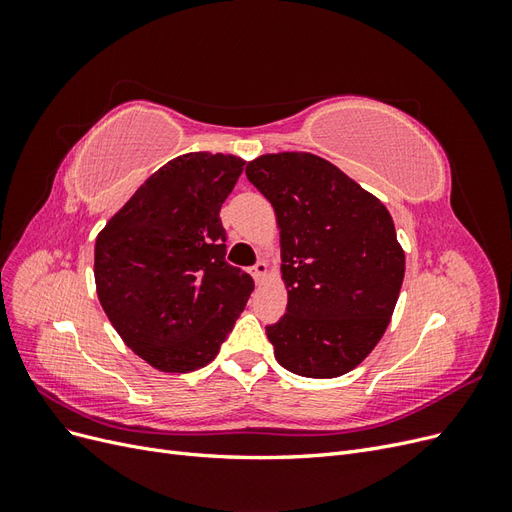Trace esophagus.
Here are the masks:
<instances>
[{"label":"esophagus","instance_id":"34e87169","mask_svg":"<svg viewBox=\"0 0 512 512\" xmlns=\"http://www.w3.org/2000/svg\"><path fill=\"white\" fill-rule=\"evenodd\" d=\"M267 271H269V267H267V262H256V265L252 267V275H254V280L260 284L262 280H265L267 277Z\"/></svg>","mask_w":512,"mask_h":512}]
</instances>
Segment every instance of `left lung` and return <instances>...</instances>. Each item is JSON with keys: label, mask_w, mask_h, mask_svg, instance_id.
Segmentation results:
<instances>
[{"label": "left lung", "mask_w": 512, "mask_h": 512, "mask_svg": "<svg viewBox=\"0 0 512 512\" xmlns=\"http://www.w3.org/2000/svg\"><path fill=\"white\" fill-rule=\"evenodd\" d=\"M275 209L286 314L267 324L275 359L305 378L348 374L384 335L406 273L391 213L312 153L260 156L245 166Z\"/></svg>", "instance_id": "1"}]
</instances>
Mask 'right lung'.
<instances>
[{
    "mask_svg": "<svg viewBox=\"0 0 512 512\" xmlns=\"http://www.w3.org/2000/svg\"><path fill=\"white\" fill-rule=\"evenodd\" d=\"M224 153H185L156 170L96 239V288L117 333L160 371L215 359L254 290L226 262L220 209L243 173Z\"/></svg>",
    "mask_w": 512,
    "mask_h": 512,
    "instance_id": "obj_1",
    "label": "right lung"
}]
</instances>
